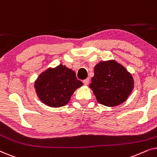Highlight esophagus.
I'll return each instance as SVG.
<instances>
[{"mask_svg": "<svg viewBox=\"0 0 157 157\" xmlns=\"http://www.w3.org/2000/svg\"><path fill=\"white\" fill-rule=\"evenodd\" d=\"M83 84L86 85V86L88 85V84H89V78H86V79H85V80H83Z\"/></svg>", "mask_w": 157, "mask_h": 157, "instance_id": "obj_1", "label": "esophagus"}]
</instances>
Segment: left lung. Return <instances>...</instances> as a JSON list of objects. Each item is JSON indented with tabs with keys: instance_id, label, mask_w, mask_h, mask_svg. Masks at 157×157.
Instances as JSON below:
<instances>
[{
	"instance_id": "left-lung-1",
	"label": "left lung",
	"mask_w": 157,
	"mask_h": 157,
	"mask_svg": "<svg viewBox=\"0 0 157 157\" xmlns=\"http://www.w3.org/2000/svg\"><path fill=\"white\" fill-rule=\"evenodd\" d=\"M89 88L99 104L116 106L124 103L134 89L132 74L114 60L101 61L94 67Z\"/></svg>"
}]
</instances>
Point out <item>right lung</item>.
<instances>
[{
    "label": "right lung",
    "mask_w": 157,
    "mask_h": 157,
    "mask_svg": "<svg viewBox=\"0 0 157 157\" xmlns=\"http://www.w3.org/2000/svg\"><path fill=\"white\" fill-rule=\"evenodd\" d=\"M82 86L74 71L62 64L44 71L34 83L39 99L53 108L66 106L74 91Z\"/></svg>",
    "instance_id": "obj_1"
}]
</instances>
